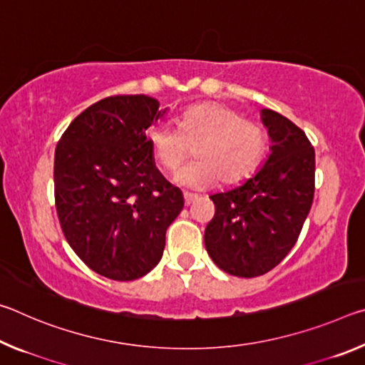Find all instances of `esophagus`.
<instances>
[{
  "mask_svg": "<svg viewBox=\"0 0 365 365\" xmlns=\"http://www.w3.org/2000/svg\"><path fill=\"white\" fill-rule=\"evenodd\" d=\"M196 200V195H191V193H183V201H185V206H190L191 202Z\"/></svg>",
  "mask_w": 365,
  "mask_h": 365,
  "instance_id": "esophagus-1",
  "label": "esophagus"
}]
</instances>
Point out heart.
<instances>
[{
    "label": "heart",
    "instance_id": "b5f03b06",
    "mask_svg": "<svg viewBox=\"0 0 365 365\" xmlns=\"http://www.w3.org/2000/svg\"><path fill=\"white\" fill-rule=\"evenodd\" d=\"M153 158L165 172L175 170L193 151L195 160L178 170L175 182L202 190L220 180L235 185L257 170L267 150L259 123L227 104L201 103L178 115V128L156 123L148 130Z\"/></svg>",
    "mask_w": 365,
    "mask_h": 365
}]
</instances>
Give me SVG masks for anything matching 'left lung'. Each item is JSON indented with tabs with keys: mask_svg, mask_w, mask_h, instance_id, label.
<instances>
[{
	"mask_svg": "<svg viewBox=\"0 0 365 365\" xmlns=\"http://www.w3.org/2000/svg\"><path fill=\"white\" fill-rule=\"evenodd\" d=\"M272 141L261 170L240 187L209 196L215 214L205 230L214 264L252 279L280 264L298 240L314 200L316 153L298 125L262 109Z\"/></svg>",
	"mask_w": 365,
	"mask_h": 365,
	"instance_id": "obj_1",
	"label": "left lung"
}]
</instances>
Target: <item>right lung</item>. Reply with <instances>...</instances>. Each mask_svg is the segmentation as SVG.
<instances>
[{"label":"right lung","mask_w":365,"mask_h":365,"mask_svg":"<svg viewBox=\"0 0 365 365\" xmlns=\"http://www.w3.org/2000/svg\"><path fill=\"white\" fill-rule=\"evenodd\" d=\"M146 95H117L71 122L54 153V200L73 252L110 280L156 267L183 195L154 165L146 130L164 115Z\"/></svg>","instance_id":"1"}]
</instances>
